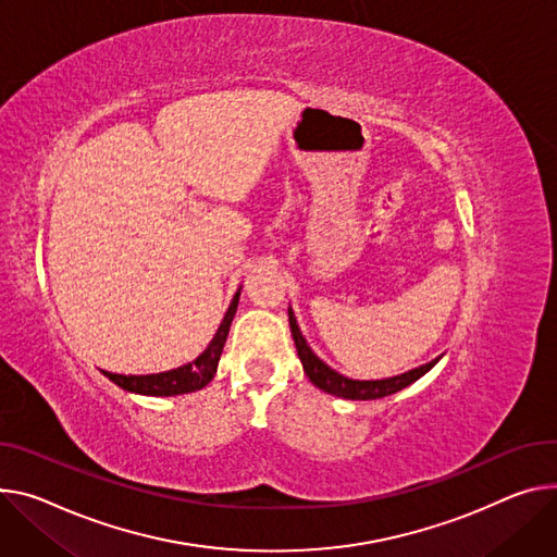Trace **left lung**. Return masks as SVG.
<instances>
[{"instance_id":"1","label":"left lung","mask_w":557,"mask_h":557,"mask_svg":"<svg viewBox=\"0 0 557 557\" xmlns=\"http://www.w3.org/2000/svg\"><path fill=\"white\" fill-rule=\"evenodd\" d=\"M288 324H290V335L295 339L299 362H301V367H305V373L309 375V380L318 388H322L324 393H331V395H337V397H344V399H377V397H386L391 393H397L404 386H409L416 380H420L440 360L437 358V360H433L429 364H422V367H418L413 371H407V373L395 375V377H386V380H350V377H344L342 373L333 371L329 364H324L315 356V352L311 350V346L307 344V339L301 337L299 326H297L295 315H293L290 309H288Z\"/></svg>"}]
</instances>
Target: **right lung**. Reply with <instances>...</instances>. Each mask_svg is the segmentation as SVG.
<instances>
[{
	"mask_svg": "<svg viewBox=\"0 0 557 557\" xmlns=\"http://www.w3.org/2000/svg\"><path fill=\"white\" fill-rule=\"evenodd\" d=\"M237 299H239V290L235 293L231 307L215 333V337L211 339V344L207 346V350L201 356L184 367H177L173 371H164V373H150V375H122V373H109L104 371V375L109 380H113L117 386L133 391V393H141V395H180V393H190V391H199L205 388L215 371H218V362L222 356V348L231 329V322L235 318L237 311Z\"/></svg>",
	"mask_w": 557,
	"mask_h": 557,
	"instance_id": "add662e5",
	"label": "right lung"
}]
</instances>
